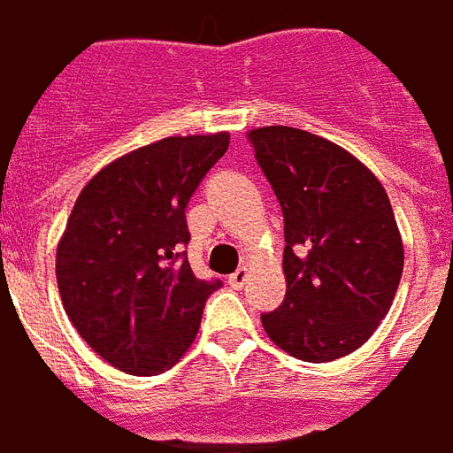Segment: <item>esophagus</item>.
I'll return each instance as SVG.
<instances>
[{
    "instance_id": "34e87169",
    "label": "esophagus",
    "mask_w": 453,
    "mask_h": 453,
    "mask_svg": "<svg viewBox=\"0 0 453 453\" xmlns=\"http://www.w3.org/2000/svg\"><path fill=\"white\" fill-rule=\"evenodd\" d=\"M247 276H250V272H247L245 266H240L237 272H233V274L227 276V284L233 286V288H242V286L247 284Z\"/></svg>"
}]
</instances>
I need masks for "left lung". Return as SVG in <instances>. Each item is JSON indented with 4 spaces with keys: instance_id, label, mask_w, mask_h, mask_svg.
Returning a JSON list of instances; mask_svg holds the SVG:
<instances>
[{
    "instance_id": "1",
    "label": "left lung",
    "mask_w": 453,
    "mask_h": 453,
    "mask_svg": "<svg viewBox=\"0 0 453 453\" xmlns=\"http://www.w3.org/2000/svg\"><path fill=\"white\" fill-rule=\"evenodd\" d=\"M250 142L284 213L286 296L262 325L296 359L347 357L386 318L403 276L388 194L359 159L308 130L269 126Z\"/></svg>"
}]
</instances>
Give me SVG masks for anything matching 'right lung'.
Wrapping results in <instances>:
<instances>
[{"label":"right lung","mask_w":453,"mask_h":453,"mask_svg":"<svg viewBox=\"0 0 453 453\" xmlns=\"http://www.w3.org/2000/svg\"><path fill=\"white\" fill-rule=\"evenodd\" d=\"M230 135L165 138L104 167L82 188L58 245L65 313L102 359L135 376L174 366L220 279L188 266L187 206Z\"/></svg>","instance_id":"obj_1"}]
</instances>
